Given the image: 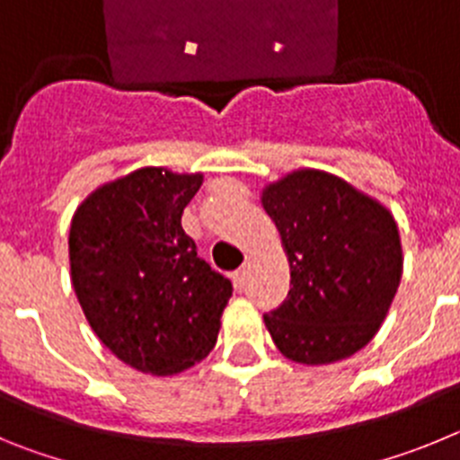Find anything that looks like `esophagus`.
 I'll return each mask as SVG.
<instances>
[{
    "instance_id": "obj_1",
    "label": "esophagus",
    "mask_w": 460,
    "mask_h": 460,
    "mask_svg": "<svg viewBox=\"0 0 460 460\" xmlns=\"http://www.w3.org/2000/svg\"><path fill=\"white\" fill-rule=\"evenodd\" d=\"M246 279H249V270H246V267H242V270L234 271V274H233L234 288H237V290H242V288L246 286Z\"/></svg>"
}]
</instances>
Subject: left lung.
Returning a JSON list of instances; mask_svg holds the SVG:
<instances>
[{
  "instance_id": "left-lung-1",
  "label": "left lung",
  "mask_w": 460,
  "mask_h": 460,
  "mask_svg": "<svg viewBox=\"0 0 460 460\" xmlns=\"http://www.w3.org/2000/svg\"><path fill=\"white\" fill-rule=\"evenodd\" d=\"M290 262L286 302L265 313L271 339L296 364L361 350L387 318L403 274L394 217L323 170H296L262 190Z\"/></svg>"
}]
</instances>
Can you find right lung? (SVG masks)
Listing matches in <instances>:
<instances>
[{
  "instance_id": "right-lung-1",
  "label": "right lung",
  "mask_w": 460,
  "mask_h": 460,
  "mask_svg": "<svg viewBox=\"0 0 460 460\" xmlns=\"http://www.w3.org/2000/svg\"><path fill=\"white\" fill-rule=\"evenodd\" d=\"M202 174L140 168L103 184L68 233L73 290L89 327L124 364L172 376L217 345L233 283L181 227Z\"/></svg>"
}]
</instances>
